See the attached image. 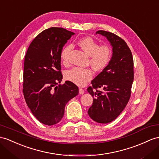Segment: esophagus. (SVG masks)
Wrapping results in <instances>:
<instances>
[{
  "mask_svg": "<svg viewBox=\"0 0 159 159\" xmlns=\"http://www.w3.org/2000/svg\"><path fill=\"white\" fill-rule=\"evenodd\" d=\"M79 93L80 95H83V94H84V89H82V88H79Z\"/></svg>",
  "mask_w": 159,
  "mask_h": 159,
  "instance_id": "1",
  "label": "esophagus"
}]
</instances>
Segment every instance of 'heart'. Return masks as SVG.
<instances>
[{"instance_id": "obj_1", "label": "heart", "mask_w": 159, "mask_h": 159, "mask_svg": "<svg viewBox=\"0 0 159 159\" xmlns=\"http://www.w3.org/2000/svg\"><path fill=\"white\" fill-rule=\"evenodd\" d=\"M81 49L90 56V63L95 70L101 71L110 63L112 58L111 49L106 45L99 46V43L91 37H85L78 41ZM71 45L64 46L60 53V58L64 64H67L72 50ZM93 72L90 68L75 67L66 73V79L79 86H84L90 80Z\"/></svg>"}]
</instances>
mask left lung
Here are the masks:
<instances>
[{"instance_id":"left-lung-1","label":"left lung","mask_w":159,"mask_h":159,"mask_svg":"<svg viewBox=\"0 0 159 159\" xmlns=\"http://www.w3.org/2000/svg\"><path fill=\"white\" fill-rule=\"evenodd\" d=\"M97 34L110 42L113 54L110 63L87 89L93 97L88 114L97 123L107 124L116 120L128 103L134 80V61L131 50L123 39L106 31H97ZM98 88L103 90H97Z\"/></svg>"}]
</instances>
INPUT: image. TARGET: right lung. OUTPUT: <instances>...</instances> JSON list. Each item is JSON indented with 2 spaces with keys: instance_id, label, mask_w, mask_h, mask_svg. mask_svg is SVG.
I'll use <instances>...</instances> for the list:
<instances>
[{
  "instance_id": "add662e5",
  "label": "right lung",
  "mask_w": 159,
  "mask_h": 159,
  "mask_svg": "<svg viewBox=\"0 0 159 159\" xmlns=\"http://www.w3.org/2000/svg\"><path fill=\"white\" fill-rule=\"evenodd\" d=\"M75 33L61 27L45 30L32 41L24 61L23 92L28 107L39 121L54 125L62 120L65 105L79 94L75 84L62 79L60 53Z\"/></svg>"
}]
</instances>
